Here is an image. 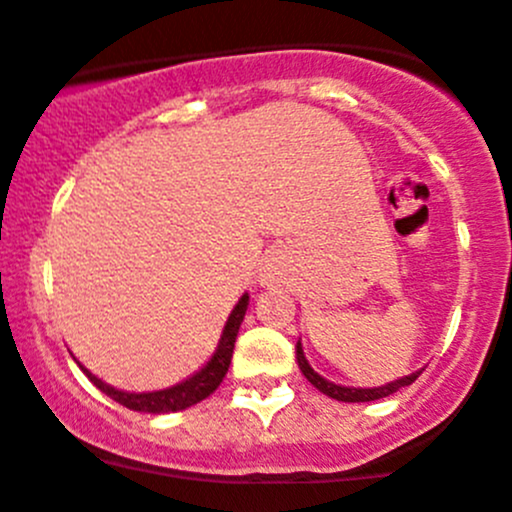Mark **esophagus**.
<instances>
[{"label": "esophagus", "instance_id": "obj_1", "mask_svg": "<svg viewBox=\"0 0 512 512\" xmlns=\"http://www.w3.org/2000/svg\"><path fill=\"white\" fill-rule=\"evenodd\" d=\"M275 275H280V272H277V265H270L265 270V280H275Z\"/></svg>", "mask_w": 512, "mask_h": 512}]
</instances>
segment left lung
<instances>
[{
  "label": "left lung",
  "mask_w": 512,
  "mask_h": 512,
  "mask_svg": "<svg viewBox=\"0 0 512 512\" xmlns=\"http://www.w3.org/2000/svg\"><path fill=\"white\" fill-rule=\"evenodd\" d=\"M297 365H300L302 375H305L307 380H310L312 385L320 390V393L330 395L332 400H342V403H370V400L388 398V395L398 393L400 388H405V385H410V382H415L420 377V370H418V372H413V375L400 377V380H395V382H388V385H382V388H342V385L327 382L325 377H320L315 370H312L310 362L305 360V352H302L300 342H297Z\"/></svg>",
  "instance_id": "obj_1"
}]
</instances>
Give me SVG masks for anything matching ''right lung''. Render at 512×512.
<instances>
[{"label":"right lung","instance_id":"obj_1","mask_svg":"<svg viewBox=\"0 0 512 512\" xmlns=\"http://www.w3.org/2000/svg\"><path fill=\"white\" fill-rule=\"evenodd\" d=\"M247 302H250V297L242 295L240 302L235 305V310H232V315L227 317V325H225V330H222L220 345H217L212 360L207 362V365L202 367L197 375H192L190 380L180 382V385H175V388L157 390V393H124V390L109 388L107 382H102L99 377H94L92 372L84 370L82 365H79V367H82L84 375H87L89 380H92L104 395H109L112 400H117V403L124 405V408L137 410V413H152V415L187 410V408L197 405L200 400H205L207 395H212L217 388H220L222 377L227 375V367H230L237 332H240V322L245 320Z\"/></svg>","mask_w":512,"mask_h":512}]
</instances>
